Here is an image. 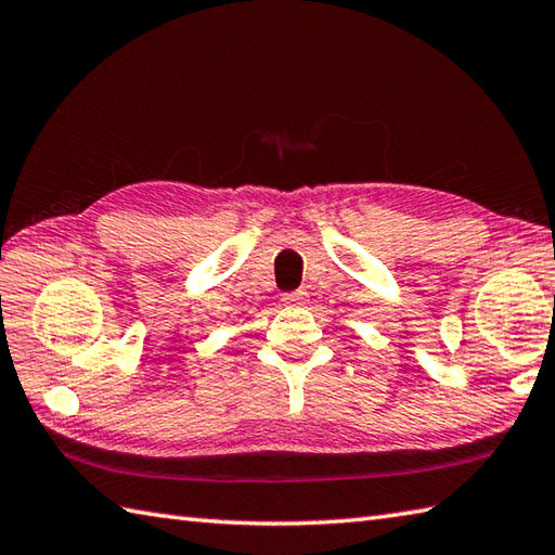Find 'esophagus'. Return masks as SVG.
<instances>
[{"label": "esophagus", "mask_w": 555, "mask_h": 555, "mask_svg": "<svg viewBox=\"0 0 555 555\" xmlns=\"http://www.w3.org/2000/svg\"><path fill=\"white\" fill-rule=\"evenodd\" d=\"M308 291H293L286 293L284 296V306H293V308H300V306H308Z\"/></svg>", "instance_id": "1"}]
</instances>
